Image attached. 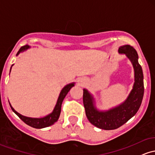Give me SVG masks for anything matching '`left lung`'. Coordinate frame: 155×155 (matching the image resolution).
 Listing matches in <instances>:
<instances>
[{
  "mask_svg": "<svg viewBox=\"0 0 155 155\" xmlns=\"http://www.w3.org/2000/svg\"><path fill=\"white\" fill-rule=\"evenodd\" d=\"M118 52L127 56L135 71V82L127 99L115 107L100 111L95 106L93 96L87 90H83V104L87 118L92 124L101 130H115L127 123L138 111L143 97V74L137 51L131 45H125L119 48Z\"/></svg>",
  "mask_w": 155,
  "mask_h": 155,
  "instance_id": "1",
  "label": "left lung"
}]
</instances>
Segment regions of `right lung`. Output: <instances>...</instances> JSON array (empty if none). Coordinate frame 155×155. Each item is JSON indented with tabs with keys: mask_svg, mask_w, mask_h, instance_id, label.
I'll list each match as a JSON object with an SVG mask.
<instances>
[{
	"mask_svg": "<svg viewBox=\"0 0 155 155\" xmlns=\"http://www.w3.org/2000/svg\"><path fill=\"white\" fill-rule=\"evenodd\" d=\"M30 46L28 45H24V46L21 47L20 48V50L18 51V52L17 53V56L20 54V53L24 51L27 50L28 48H29ZM13 65V64H12ZM12 68V67H11ZM10 71H11V69H10ZM75 83H71V84H67L66 86H64L62 90L61 91L60 93H59V96L58 99H57V104H56V106L54 107V110L51 113L48 114V115H46V116L43 117V118H29V117L24 116V115H22L21 114L18 113L16 110H15V109L12 107V105L10 104V107H11L12 110L14 113L18 115L19 118L23 120L24 123L26 124L27 125L30 126V127H34V128L36 129H42L45 128V127H48L49 126H51L54 124L55 122H57L58 120L59 115H60L61 113V107H62V103L63 101L64 97L66 96V95L68 94V93L70 91V90L74 86Z\"/></svg>",
	"mask_w": 155,
	"mask_h": 155,
	"instance_id": "right-lung-1",
	"label": "right lung"
}]
</instances>
